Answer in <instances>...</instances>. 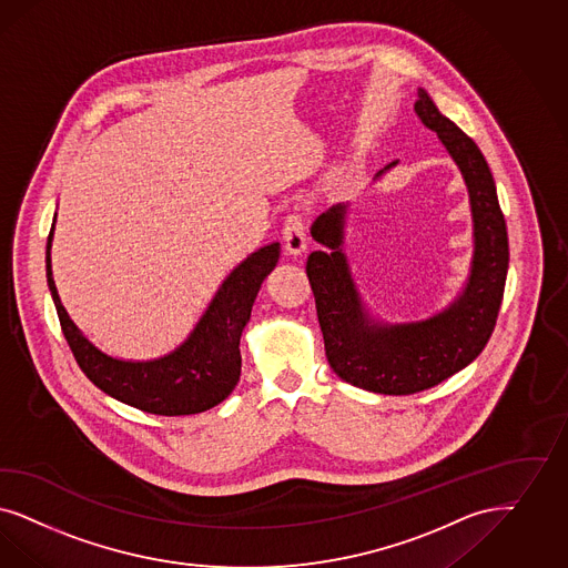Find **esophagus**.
I'll list each match as a JSON object with an SVG mask.
<instances>
[{
  "label": "esophagus",
  "mask_w": 568,
  "mask_h": 568,
  "mask_svg": "<svg viewBox=\"0 0 568 568\" xmlns=\"http://www.w3.org/2000/svg\"><path fill=\"white\" fill-rule=\"evenodd\" d=\"M283 241H285V252L290 255H300L306 250V226L300 215H290L285 220Z\"/></svg>",
  "instance_id": "obj_1"
}]
</instances>
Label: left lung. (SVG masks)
Wrapping results in <instances>:
<instances>
[{"mask_svg":"<svg viewBox=\"0 0 568 568\" xmlns=\"http://www.w3.org/2000/svg\"><path fill=\"white\" fill-rule=\"evenodd\" d=\"M413 109L436 132L468 186L474 254L462 292L447 308L422 321L373 318L344 254L348 203H337L314 220L311 235L327 250L313 252L306 262L333 372L356 388L392 396L428 390L483 353L495 329L509 264L508 229L487 159L471 138L436 109L426 90L419 88ZM396 163L379 170L375 180Z\"/></svg>","mask_w":568,"mask_h":568,"instance_id":"left-lung-1","label":"left lung"}]
</instances>
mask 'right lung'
Here are the masks:
<instances>
[{"label":"right lung","instance_id":"obj_1","mask_svg":"<svg viewBox=\"0 0 568 568\" xmlns=\"http://www.w3.org/2000/svg\"><path fill=\"white\" fill-rule=\"evenodd\" d=\"M54 224L45 247L48 287L62 333L81 372L94 386L130 407L155 415L207 412L235 390L241 375L239 339L252 316L255 295L278 262L281 243L274 241L255 250L233 268L217 287L207 311L201 314L195 329L172 353L151 361H123L97 348L64 311L52 276Z\"/></svg>","mask_w":568,"mask_h":568}]
</instances>
